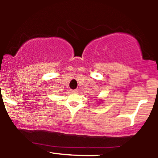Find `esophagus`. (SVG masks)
<instances>
[{
    "mask_svg": "<svg viewBox=\"0 0 158 158\" xmlns=\"http://www.w3.org/2000/svg\"><path fill=\"white\" fill-rule=\"evenodd\" d=\"M70 91H71L72 93H77V92H78V90H77V89H76V90H71Z\"/></svg>",
    "mask_w": 158,
    "mask_h": 158,
    "instance_id": "esophagus-1",
    "label": "esophagus"
}]
</instances>
